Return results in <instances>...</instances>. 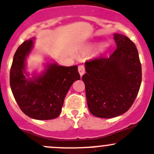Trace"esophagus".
<instances>
[{"label":"esophagus","mask_w":154,"mask_h":154,"mask_svg":"<svg viewBox=\"0 0 154 154\" xmlns=\"http://www.w3.org/2000/svg\"><path fill=\"white\" fill-rule=\"evenodd\" d=\"M78 70H79V74H80L81 76H82L85 72V66H84L83 65H79V66H78Z\"/></svg>","instance_id":"obj_1"}]
</instances>
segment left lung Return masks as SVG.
I'll return each mask as SVG.
<instances>
[{
    "mask_svg": "<svg viewBox=\"0 0 154 154\" xmlns=\"http://www.w3.org/2000/svg\"><path fill=\"white\" fill-rule=\"evenodd\" d=\"M117 48L109 57L85 62L87 103L93 115L112 118L132 106L141 83V65L134 42L124 35L115 33Z\"/></svg>",
    "mask_w": 154,
    "mask_h": 154,
    "instance_id": "1",
    "label": "left lung"
}]
</instances>
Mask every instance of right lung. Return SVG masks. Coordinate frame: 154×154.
Here are the masks:
<instances>
[{
    "label": "right lung",
    "instance_id": "obj_1",
    "mask_svg": "<svg viewBox=\"0 0 154 154\" xmlns=\"http://www.w3.org/2000/svg\"><path fill=\"white\" fill-rule=\"evenodd\" d=\"M33 39L25 41L16 50L10 73L14 98L21 110L36 120H51L61 112L65 97L74 82L80 79L78 66L48 63L40 74L26 72V57L33 48Z\"/></svg>",
    "mask_w": 154,
    "mask_h": 154
}]
</instances>
